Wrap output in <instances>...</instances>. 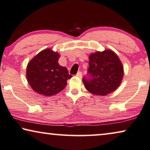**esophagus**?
Here are the masks:
<instances>
[{
  "mask_svg": "<svg viewBox=\"0 0 150 150\" xmlns=\"http://www.w3.org/2000/svg\"><path fill=\"white\" fill-rule=\"evenodd\" d=\"M76 76L81 78L82 77V72L81 71H78V73L76 74Z\"/></svg>",
  "mask_w": 150,
  "mask_h": 150,
  "instance_id": "esophagus-1",
  "label": "esophagus"
}]
</instances>
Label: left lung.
<instances>
[{
  "label": "left lung",
  "mask_w": 150,
  "mask_h": 150,
  "mask_svg": "<svg viewBox=\"0 0 150 150\" xmlns=\"http://www.w3.org/2000/svg\"><path fill=\"white\" fill-rule=\"evenodd\" d=\"M123 75L124 68L117 55L111 50H104L90 55L89 69L83 82L91 93L106 96L120 86Z\"/></svg>",
  "instance_id": "1"
}]
</instances>
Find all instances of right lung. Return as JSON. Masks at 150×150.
I'll return each mask as SVG.
<instances>
[{
  "label": "right lung",
  "mask_w": 150,
  "mask_h": 150,
  "mask_svg": "<svg viewBox=\"0 0 150 150\" xmlns=\"http://www.w3.org/2000/svg\"><path fill=\"white\" fill-rule=\"evenodd\" d=\"M59 54L50 49L42 50L28 63L26 78L32 89L42 95L50 96L58 93L72 77L67 69L61 66Z\"/></svg>",
  "instance_id": "obj_1"
}]
</instances>
